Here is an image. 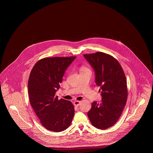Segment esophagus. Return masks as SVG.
<instances>
[{"label": "esophagus", "instance_id": "34e87169", "mask_svg": "<svg viewBox=\"0 0 153 153\" xmlns=\"http://www.w3.org/2000/svg\"><path fill=\"white\" fill-rule=\"evenodd\" d=\"M80 101H77V100H76V101H74V106L78 107V106L80 105Z\"/></svg>", "mask_w": 153, "mask_h": 153}]
</instances>
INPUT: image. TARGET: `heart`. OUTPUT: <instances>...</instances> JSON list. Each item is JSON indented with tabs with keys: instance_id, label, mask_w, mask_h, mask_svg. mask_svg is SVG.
Instances as JSON below:
<instances>
[{
	"instance_id": "heart-1",
	"label": "heart",
	"mask_w": 153,
	"mask_h": 153,
	"mask_svg": "<svg viewBox=\"0 0 153 153\" xmlns=\"http://www.w3.org/2000/svg\"><path fill=\"white\" fill-rule=\"evenodd\" d=\"M88 69L86 67H84V66H82V68H81V71H86V70H88Z\"/></svg>"
}]
</instances>
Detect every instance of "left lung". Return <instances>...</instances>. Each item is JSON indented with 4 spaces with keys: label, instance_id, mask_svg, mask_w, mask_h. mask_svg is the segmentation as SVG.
<instances>
[{
    "label": "left lung",
    "instance_id": "8db88e82",
    "mask_svg": "<svg viewBox=\"0 0 153 153\" xmlns=\"http://www.w3.org/2000/svg\"><path fill=\"white\" fill-rule=\"evenodd\" d=\"M84 56L95 71L96 84L100 87L102 96V103H92L88 117L94 127L106 129L117 123L126 104V76L119 62L111 55L96 52Z\"/></svg>",
    "mask_w": 153,
    "mask_h": 153
}]
</instances>
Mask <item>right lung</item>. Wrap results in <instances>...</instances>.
<instances>
[{"instance_id":"obj_1","label":"right lung","mask_w":153,"mask_h":153,"mask_svg":"<svg viewBox=\"0 0 153 153\" xmlns=\"http://www.w3.org/2000/svg\"><path fill=\"white\" fill-rule=\"evenodd\" d=\"M76 57H46L33 68L28 81L30 104L40 122L49 131L65 130L74 114L73 104L56 96L66 69Z\"/></svg>"}]
</instances>
